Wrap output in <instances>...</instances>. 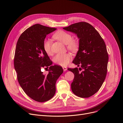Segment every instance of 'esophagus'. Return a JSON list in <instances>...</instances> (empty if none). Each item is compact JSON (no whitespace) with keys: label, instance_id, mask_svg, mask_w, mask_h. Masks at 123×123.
<instances>
[{"label":"esophagus","instance_id":"obj_1","mask_svg":"<svg viewBox=\"0 0 123 123\" xmlns=\"http://www.w3.org/2000/svg\"><path fill=\"white\" fill-rule=\"evenodd\" d=\"M62 68L64 71H66L67 70V68L66 67H63Z\"/></svg>","mask_w":123,"mask_h":123}]
</instances>
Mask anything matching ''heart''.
<instances>
[{
	"mask_svg": "<svg viewBox=\"0 0 123 123\" xmlns=\"http://www.w3.org/2000/svg\"><path fill=\"white\" fill-rule=\"evenodd\" d=\"M53 36L55 39L67 44V49L73 52H76L79 49V43L76 40L73 39L72 36L67 32L63 30H59L55 32ZM43 48L47 54L48 55L51 54V42L50 40L45 39L43 41ZM72 58V56L71 53H65L55 55L53 60L56 64L61 66H66L69 64Z\"/></svg>",
	"mask_w": 123,
	"mask_h": 123,
	"instance_id": "1",
	"label": "heart"
}]
</instances>
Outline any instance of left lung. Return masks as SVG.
Masks as SVG:
<instances>
[{
  "instance_id": "1",
  "label": "left lung",
  "mask_w": 123,
  "mask_h": 123,
  "mask_svg": "<svg viewBox=\"0 0 123 123\" xmlns=\"http://www.w3.org/2000/svg\"><path fill=\"white\" fill-rule=\"evenodd\" d=\"M63 28L75 33L80 39L73 63L80 67L68 69L74 75L72 90L78 97L89 98L98 91L105 79L108 61L105 43L96 29L86 22Z\"/></svg>"
}]
</instances>
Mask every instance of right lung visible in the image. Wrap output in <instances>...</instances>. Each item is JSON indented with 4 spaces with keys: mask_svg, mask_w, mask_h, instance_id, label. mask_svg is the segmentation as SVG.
I'll list each match as a JSON object with an SVG mask.
<instances>
[{
    "mask_svg": "<svg viewBox=\"0 0 123 123\" xmlns=\"http://www.w3.org/2000/svg\"><path fill=\"white\" fill-rule=\"evenodd\" d=\"M56 29L34 25L22 33L17 43L14 63L18 80L26 94L38 102L48 101L54 96L56 82L63 72L62 67L51 65L43 48L47 35ZM42 68H49L47 75L41 71Z\"/></svg>",
    "mask_w": 123,
    "mask_h": 123,
    "instance_id": "1",
    "label": "right lung"
}]
</instances>
